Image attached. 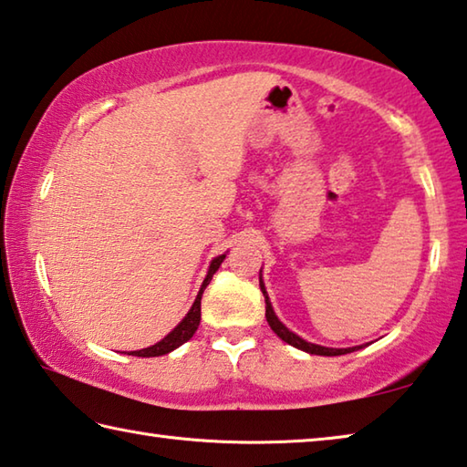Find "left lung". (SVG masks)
<instances>
[{
  "instance_id": "left-lung-1",
  "label": "left lung",
  "mask_w": 467,
  "mask_h": 467,
  "mask_svg": "<svg viewBox=\"0 0 467 467\" xmlns=\"http://www.w3.org/2000/svg\"><path fill=\"white\" fill-rule=\"evenodd\" d=\"M263 273V271H260ZM260 289H263V296L266 301V322L271 326L273 332L279 337L281 340L287 342V345L296 347L299 350H306L309 355H322V357H338V355H347V353H353L357 348H363V347H353V348H328V347H320V345H312V342H307L304 338H299L296 332H291L287 326H285L279 317H276L275 309L271 306V301H268V293L265 289V283H263V276H260Z\"/></svg>"
}]
</instances>
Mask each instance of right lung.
Returning a JSON list of instances; mask_svg holds the SVG:
<instances>
[{"label": "right lung", "mask_w": 467, "mask_h": 467, "mask_svg": "<svg viewBox=\"0 0 467 467\" xmlns=\"http://www.w3.org/2000/svg\"><path fill=\"white\" fill-rule=\"evenodd\" d=\"M223 258H225V254L213 258V263L209 266V273H207V276H204V281L201 285L199 296H196L194 304L191 307V312L184 316V320L180 322L176 328L168 334L166 338H161L160 342H155L153 347H147V348H141V350H130L129 355H133V357H161V355L171 353V350L178 348L180 345H184L186 340L192 338V334L196 332V328H199V324H201V297H202V291L207 289V285L211 283L213 275L217 273V268L221 266V263H223Z\"/></svg>", "instance_id": "1"}]
</instances>
